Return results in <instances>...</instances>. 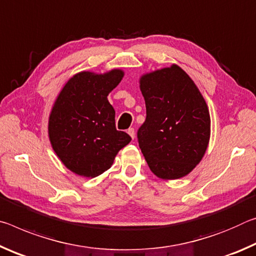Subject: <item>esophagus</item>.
<instances>
[{"instance_id":"34e87169","label":"esophagus","mask_w":256,"mask_h":256,"mask_svg":"<svg viewBox=\"0 0 256 256\" xmlns=\"http://www.w3.org/2000/svg\"><path fill=\"white\" fill-rule=\"evenodd\" d=\"M127 132L129 134V136H130L132 138H135V135H136V132H135V129H134V128H129Z\"/></svg>"}]
</instances>
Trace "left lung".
<instances>
[{"instance_id":"8db88e82","label":"left lung","mask_w":256,"mask_h":256,"mask_svg":"<svg viewBox=\"0 0 256 256\" xmlns=\"http://www.w3.org/2000/svg\"><path fill=\"white\" fill-rule=\"evenodd\" d=\"M146 119L138 144L150 169L163 179L182 178L202 160L210 140V114L202 94L178 66L140 79Z\"/></svg>"}]
</instances>
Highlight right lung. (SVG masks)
Instances as JSON below:
<instances>
[{
	"label": "right lung",
	"mask_w": 256,
	"mask_h": 256,
	"mask_svg": "<svg viewBox=\"0 0 256 256\" xmlns=\"http://www.w3.org/2000/svg\"><path fill=\"white\" fill-rule=\"evenodd\" d=\"M124 72L77 74L66 84L52 108L48 135L58 158L72 172L96 177L112 166L132 137L116 128V111L108 95Z\"/></svg>",
	"instance_id": "add662e5"
}]
</instances>
